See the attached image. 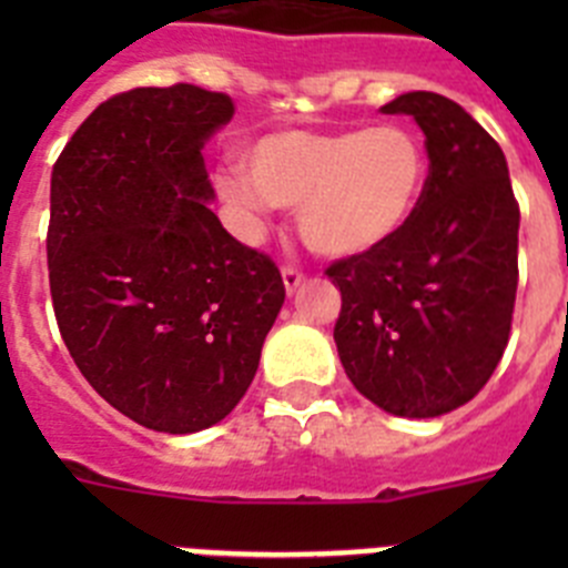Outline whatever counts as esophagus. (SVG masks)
Returning <instances> with one entry per match:
<instances>
[{
    "instance_id": "esophagus-1",
    "label": "esophagus",
    "mask_w": 568,
    "mask_h": 568,
    "mask_svg": "<svg viewBox=\"0 0 568 568\" xmlns=\"http://www.w3.org/2000/svg\"><path fill=\"white\" fill-rule=\"evenodd\" d=\"M281 278H284V290H287V295H293L295 290L304 284V273H298L295 267H284L281 270Z\"/></svg>"
}]
</instances>
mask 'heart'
Here are the masks:
<instances>
[{
  "label": "heart",
  "instance_id": "obj_1",
  "mask_svg": "<svg viewBox=\"0 0 568 568\" xmlns=\"http://www.w3.org/2000/svg\"><path fill=\"white\" fill-rule=\"evenodd\" d=\"M246 179L224 190L250 219L295 207L301 241L324 258H358L404 233L424 199L429 159L404 124L281 130L244 150Z\"/></svg>",
  "mask_w": 568,
  "mask_h": 568
}]
</instances>
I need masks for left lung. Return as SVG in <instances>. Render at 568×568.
<instances>
[{
  "instance_id": "left-lung-1",
  "label": "left lung",
  "mask_w": 568,
  "mask_h": 568,
  "mask_svg": "<svg viewBox=\"0 0 568 568\" xmlns=\"http://www.w3.org/2000/svg\"><path fill=\"white\" fill-rule=\"evenodd\" d=\"M413 115L429 175L404 233L335 261V346L346 378L384 413L438 418L484 389L518 293L520 210L498 142L453 99L413 90L381 108Z\"/></svg>"
}]
</instances>
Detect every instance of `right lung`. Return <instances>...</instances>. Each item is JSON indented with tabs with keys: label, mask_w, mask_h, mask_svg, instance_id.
I'll list each match as a JSON object with an SVG mask.
<instances>
[{
	"label": "right lung",
	"mask_w": 568,
	"mask_h": 568,
	"mask_svg": "<svg viewBox=\"0 0 568 568\" xmlns=\"http://www.w3.org/2000/svg\"><path fill=\"white\" fill-rule=\"evenodd\" d=\"M233 113L195 84L128 90L84 119L50 175L59 333L88 384L155 433L227 418L284 304L278 267L210 210L202 150Z\"/></svg>",
	"instance_id": "right-lung-1"
}]
</instances>
